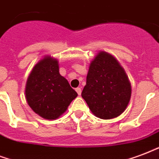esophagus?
Instances as JSON below:
<instances>
[{"label": "esophagus", "instance_id": "esophagus-1", "mask_svg": "<svg viewBox=\"0 0 159 159\" xmlns=\"http://www.w3.org/2000/svg\"><path fill=\"white\" fill-rule=\"evenodd\" d=\"M76 92H77V94L80 96V95H81V93H82V89H81L80 88H76Z\"/></svg>", "mask_w": 159, "mask_h": 159}]
</instances>
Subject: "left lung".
<instances>
[{"label":"left lung","mask_w":159,"mask_h":159,"mask_svg":"<svg viewBox=\"0 0 159 159\" xmlns=\"http://www.w3.org/2000/svg\"><path fill=\"white\" fill-rule=\"evenodd\" d=\"M131 94V83L123 66L113 56L99 52L91 61L82 93L92 112L102 119L118 117L127 108Z\"/></svg>","instance_id":"obj_1"}]
</instances>
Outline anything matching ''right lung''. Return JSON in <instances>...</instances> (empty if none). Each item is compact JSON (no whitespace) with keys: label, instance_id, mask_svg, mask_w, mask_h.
I'll use <instances>...</instances> for the list:
<instances>
[{"label":"right lung","instance_id":"1","mask_svg":"<svg viewBox=\"0 0 159 159\" xmlns=\"http://www.w3.org/2000/svg\"><path fill=\"white\" fill-rule=\"evenodd\" d=\"M27 103L45 119H57L66 112L77 93L59 73L58 61L46 56L35 65L26 81Z\"/></svg>","mask_w":159,"mask_h":159}]
</instances>
